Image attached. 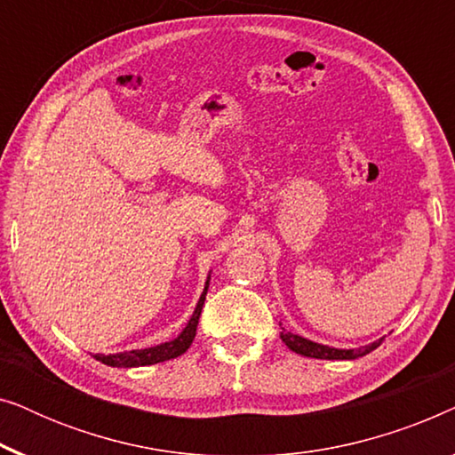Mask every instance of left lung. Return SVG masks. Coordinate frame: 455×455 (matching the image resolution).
<instances>
[{
  "label": "left lung",
  "instance_id": "1",
  "mask_svg": "<svg viewBox=\"0 0 455 455\" xmlns=\"http://www.w3.org/2000/svg\"><path fill=\"white\" fill-rule=\"evenodd\" d=\"M279 338H282L283 344L288 346L291 352L302 354V356H308V358H321V360H354V358L366 356V354L381 346V341H383V338H381V339L372 341V344H369V346L352 347V350H341V347L316 344V341L302 338V335L285 331L283 327H282V333H279Z\"/></svg>",
  "mask_w": 455,
  "mask_h": 455
}]
</instances>
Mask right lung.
Returning <instances> with one entry per match:
<instances>
[{
	"instance_id": "add662e5",
	"label": "right lung",
	"mask_w": 455,
	"mask_h": 455,
	"mask_svg": "<svg viewBox=\"0 0 455 455\" xmlns=\"http://www.w3.org/2000/svg\"><path fill=\"white\" fill-rule=\"evenodd\" d=\"M209 279L204 283V290L201 298H198L195 313H192L190 321L186 323V327L182 329V333L178 338H173L165 344L153 346V347H142V350H128V352H117V354H95V358L99 363L108 364V366H117V369H132V366H148V364H157V363H165V360L178 358L188 350L192 339L196 335V325H198V316H201L203 304H204V296H207L209 290Z\"/></svg>"
}]
</instances>
